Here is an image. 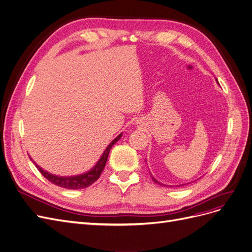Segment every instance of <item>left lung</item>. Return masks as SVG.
<instances>
[{
    "instance_id": "1",
    "label": "left lung",
    "mask_w": 252,
    "mask_h": 252,
    "mask_svg": "<svg viewBox=\"0 0 252 252\" xmlns=\"http://www.w3.org/2000/svg\"><path fill=\"white\" fill-rule=\"evenodd\" d=\"M150 176H151V175H150ZM151 178H152V180H153V181H155V182H156V183H158V184H160V185H163V184H161V183H159V182H158V181H157V179H155V178H153V177H152V176H151ZM163 187H167V185H163ZM179 187H180V185H179Z\"/></svg>"
}]
</instances>
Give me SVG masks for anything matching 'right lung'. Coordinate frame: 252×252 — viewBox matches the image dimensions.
Listing matches in <instances>:
<instances>
[{"label": "right lung", "mask_w": 252, "mask_h": 252, "mask_svg": "<svg viewBox=\"0 0 252 252\" xmlns=\"http://www.w3.org/2000/svg\"><path fill=\"white\" fill-rule=\"evenodd\" d=\"M122 137V134L117 136L109 146L106 148L104 151L103 156L101 157L100 160L97 161L96 165L90 171L85 174L79 175V176H73V177H59V176H54V175H51L47 173L46 171H43L38 165H36V162H34L40 173L44 176L48 181L51 183L58 185V187H61L63 189H85L87 187H90L94 182H95L97 179L100 178L101 174L105 168L106 161L109 156V152H110L111 147L116 143V142Z\"/></svg>", "instance_id": "obj_1"}]
</instances>
